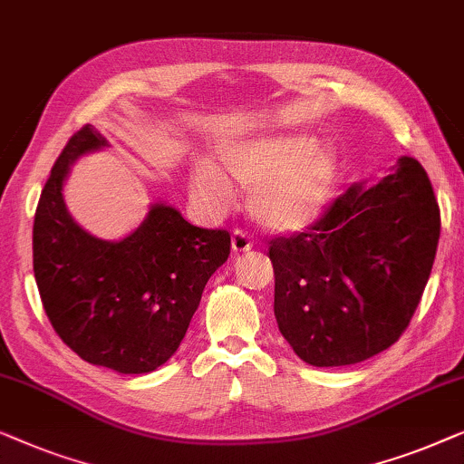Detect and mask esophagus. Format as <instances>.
Instances as JSON below:
<instances>
[{"label":"esophagus","mask_w":464,"mask_h":464,"mask_svg":"<svg viewBox=\"0 0 464 464\" xmlns=\"http://www.w3.org/2000/svg\"><path fill=\"white\" fill-rule=\"evenodd\" d=\"M231 247L235 254H241V252H250L252 250V241L250 237L244 231H235L231 235Z\"/></svg>","instance_id":"esophagus-1"}]
</instances>
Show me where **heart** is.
Masks as SVG:
<instances>
[{"instance_id": "obj_1", "label": "heart", "mask_w": 464, "mask_h": 464, "mask_svg": "<svg viewBox=\"0 0 464 464\" xmlns=\"http://www.w3.org/2000/svg\"><path fill=\"white\" fill-rule=\"evenodd\" d=\"M214 163L195 164L188 176L191 198L218 214L231 206V182L250 188L247 208L254 220L277 235L300 233L322 218L341 169L334 147L298 132L223 142Z\"/></svg>"}]
</instances>
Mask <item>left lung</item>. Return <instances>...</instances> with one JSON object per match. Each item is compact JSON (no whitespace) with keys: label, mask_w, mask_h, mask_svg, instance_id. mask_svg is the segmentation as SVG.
<instances>
[{"label":"left lung","mask_w":464,"mask_h":464,"mask_svg":"<svg viewBox=\"0 0 464 464\" xmlns=\"http://www.w3.org/2000/svg\"><path fill=\"white\" fill-rule=\"evenodd\" d=\"M440 206L414 158L355 182L304 233L269 241L276 319L315 368L360 363L408 328L440 241Z\"/></svg>","instance_id":"8db88e82"}]
</instances>
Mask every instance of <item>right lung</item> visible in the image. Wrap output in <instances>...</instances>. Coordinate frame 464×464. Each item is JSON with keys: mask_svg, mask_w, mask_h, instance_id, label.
Listing matches in <instances>:
<instances>
[{"mask_svg": "<svg viewBox=\"0 0 464 464\" xmlns=\"http://www.w3.org/2000/svg\"><path fill=\"white\" fill-rule=\"evenodd\" d=\"M104 147L88 123L58 155L35 212L34 273L45 315L71 351L120 374H147L176 353L231 237L193 227L168 204H151L123 239L82 229L64 204V180L82 155Z\"/></svg>", "mask_w": 464, "mask_h": 464, "instance_id": "right-lung-1", "label": "right lung"}]
</instances>
